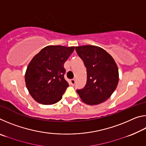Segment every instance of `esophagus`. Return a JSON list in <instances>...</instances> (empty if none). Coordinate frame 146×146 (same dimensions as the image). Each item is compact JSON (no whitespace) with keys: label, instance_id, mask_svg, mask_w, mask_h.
<instances>
[{"label":"esophagus","instance_id":"34e87169","mask_svg":"<svg viewBox=\"0 0 146 146\" xmlns=\"http://www.w3.org/2000/svg\"><path fill=\"white\" fill-rule=\"evenodd\" d=\"M70 82L71 85L74 86V85H75V79H71V80H70Z\"/></svg>","mask_w":146,"mask_h":146}]
</instances>
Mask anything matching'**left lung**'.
<instances>
[{
    "instance_id": "1",
    "label": "left lung",
    "mask_w": 146,
    "mask_h": 146,
    "mask_svg": "<svg viewBox=\"0 0 146 146\" xmlns=\"http://www.w3.org/2000/svg\"><path fill=\"white\" fill-rule=\"evenodd\" d=\"M75 49L87 70L85 87L76 92L86 104L93 106L105 102L116 90L119 80L115 60L98 46L84 45Z\"/></svg>"
}]
</instances>
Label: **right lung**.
Wrapping results in <instances>:
<instances>
[{"mask_svg":"<svg viewBox=\"0 0 146 146\" xmlns=\"http://www.w3.org/2000/svg\"><path fill=\"white\" fill-rule=\"evenodd\" d=\"M75 46H48L33 56L25 73L27 89L38 103L51 105L58 102L69 86L64 77V64Z\"/></svg>","mask_w":146,"mask_h":146,"instance_id":"1","label":"right lung"}]
</instances>
